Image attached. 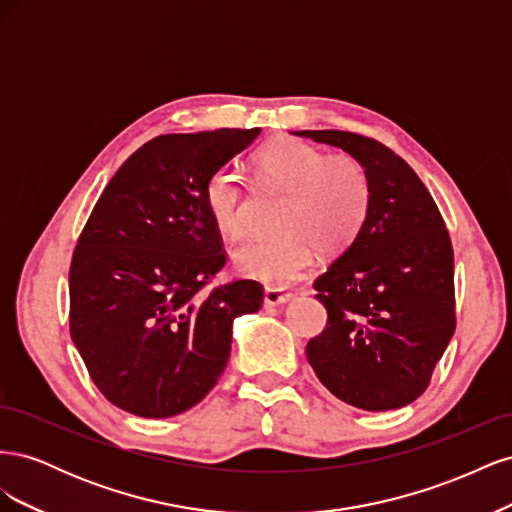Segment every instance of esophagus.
I'll use <instances>...</instances> for the list:
<instances>
[{"label":"esophagus","instance_id":"obj_1","mask_svg":"<svg viewBox=\"0 0 512 512\" xmlns=\"http://www.w3.org/2000/svg\"><path fill=\"white\" fill-rule=\"evenodd\" d=\"M292 299V292L282 288H265V307H277Z\"/></svg>","mask_w":512,"mask_h":512}]
</instances>
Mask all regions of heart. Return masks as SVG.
<instances>
[{
    "instance_id": "obj_1",
    "label": "heart",
    "mask_w": 512,
    "mask_h": 512,
    "mask_svg": "<svg viewBox=\"0 0 512 512\" xmlns=\"http://www.w3.org/2000/svg\"><path fill=\"white\" fill-rule=\"evenodd\" d=\"M262 179L288 192L277 213L275 235L254 237L235 252L237 267L267 284L284 286L324 256L346 252L367 224L374 185L363 162L327 156L299 138H280L258 153ZM205 205L222 232L247 230L250 194L235 166L215 168L205 183Z\"/></svg>"
}]
</instances>
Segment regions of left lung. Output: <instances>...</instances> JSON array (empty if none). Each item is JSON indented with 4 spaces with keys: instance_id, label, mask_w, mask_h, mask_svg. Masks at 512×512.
<instances>
[{
    "instance_id": "left-lung-1",
    "label": "left lung",
    "mask_w": 512,
    "mask_h": 512,
    "mask_svg": "<svg viewBox=\"0 0 512 512\" xmlns=\"http://www.w3.org/2000/svg\"><path fill=\"white\" fill-rule=\"evenodd\" d=\"M297 134L348 151L374 185L359 239L314 282L327 327L307 342V361L354 408H404L425 393L457 324L453 245L442 213L410 164L376 138Z\"/></svg>"
}]
</instances>
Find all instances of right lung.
Masks as SVG:
<instances>
[{"instance_id":"obj_1","label":"right lung","mask_w":512,"mask_h":512,"mask_svg":"<svg viewBox=\"0 0 512 512\" xmlns=\"http://www.w3.org/2000/svg\"><path fill=\"white\" fill-rule=\"evenodd\" d=\"M260 134L222 128L151 138L123 162L74 247L70 335L113 406L166 418L196 406L230 359L232 320L262 286H211L226 265L205 183Z\"/></svg>"}]
</instances>
